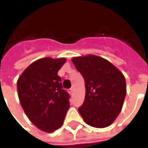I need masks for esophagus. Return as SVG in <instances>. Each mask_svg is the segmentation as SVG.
Returning a JSON list of instances; mask_svg holds the SVG:
<instances>
[{
    "label": "esophagus",
    "instance_id": "34e87169",
    "mask_svg": "<svg viewBox=\"0 0 148 148\" xmlns=\"http://www.w3.org/2000/svg\"><path fill=\"white\" fill-rule=\"evenodd\" d=\"M68 92L71 93V94H73V92H74V90H73V88H71L70 90H68Z\"/></svg>",
    "mask_w": 148,
    "mask_h": 148
}]
</instances>
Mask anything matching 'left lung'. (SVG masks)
<instances>
[{"mask_svg": "<svg viewBox=\"0 0 148 148\" xmlns=\"http://www.w3.org/2000/svg\"><path fill=\"white\" fill-rule=\"evenodd\" d=\"M72 62L85 81V101L78 108L79 113L92 127H108L122 109L125 77L110 62L97 55L75 57Z\"/></svg>", "mask_w": 148, "mask_h": 148, "instance_id": "8db88e82", "label": "left lung"}]
</instances>
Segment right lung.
I'll return each instance as SVG.
<instances>
[{"label":"right lung","mask_w":148,"mask_h":148,"mask_svg":"<svg viewBox=\"0 0 148 148\" xmlns=\"http://www.w3.org/2000/svg\"><path fill=\"white\" fill-rule=\"evenodd\" d=\"M65 58H42L32 62L17 81L21 105L32 123L52 132L61 127L70 108V95L63 90L58 71Z\"/></svg>","instance_id":"1"}]
</instances>
